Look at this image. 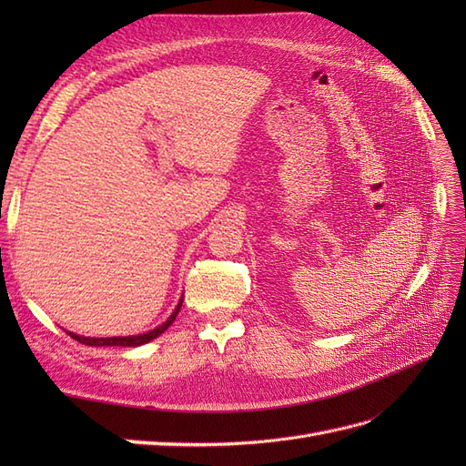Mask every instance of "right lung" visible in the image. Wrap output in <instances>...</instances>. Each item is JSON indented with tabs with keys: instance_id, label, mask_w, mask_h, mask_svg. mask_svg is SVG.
I'll use <instances>...</instances> for the list:
<instances>
[{
	"instance_id": "1",
	"label": "right lung",
	"mask_w": 466,
	"mask_h": 466,
	"mask_svg": "<svg viewBox=\"0 0 466 466\" xmlns=\"http://www.w3.org/2000/svg\"><path fill=\"white\" fill-rule=\"evenodd\" d=\"M180 307H182V299L178 301V305H177V309H175V313L168 317L161 327H157V329H153V330H149V332H146V334H137V336H115V338H89V336H79V334H74V332H67L69 336L74 338V340H77V342H81V344H87V346H142V344H147V342H151L153 338H157L159 334H163L168 327H171V324L175 322V319H177V315H178V311H180Z\"/></svg>"
}]
</instances>
